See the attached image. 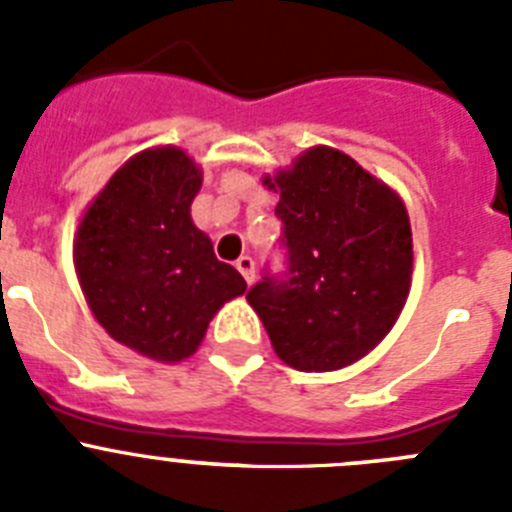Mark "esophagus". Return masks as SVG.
<instances>
[{"instance_id":"1","label":"esophagus","mask_w":512,"mask_h":512,"mask_svg":"<svg viewBox=\"0 0 512 512\" xmlns=\"http://www.w3.org/2000/svg\"><path fill=\"white\" fill-rule=\"evenodd\" d=\"M235 269L241 271L243 279H246L248 284L253 282V277H256V266H253V259L251 256H241V259L235 261Z\"/></svg>"}]
</instances>
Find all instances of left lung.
I'll return each instance as SVG.
<instances>
[{
  "label": "left lung",
  "instance_id": "8db88e82",
  "mask_svg": "<svg viewBox=\"0 0 512 512\" xmlns=\"http://www.w3.org/2000/svg\"><path fill=\"white\" fill-rule=\"evenodd\" d=\"M279 192L287 279L246 295L279 359L300 372H336L384 341L408 302L413 230L400 194L330 146L264 176Z\"/></svg>",
  "mask_w": 512,
  "mask_h": 512
}]
</instances>
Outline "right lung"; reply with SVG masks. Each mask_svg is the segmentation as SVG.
<instances>
[{"instance_id": "right-lung-1", "label": "right lung", "mask_w": 512, "mask_h": 512, "mask_svg": "<svg viewBox=\"0 0 512 512\" xmlns=\"http://www.w3.org/2000/svg\"><path fill=\"white\" fill-rule=\"evenodd\" d=\"M200 187L187 151L146 148L110 176L74 233L76 277L97 323L161 364L189 359L215 312L246 292L192 223Z\"/></svg>"}]
</instances>
